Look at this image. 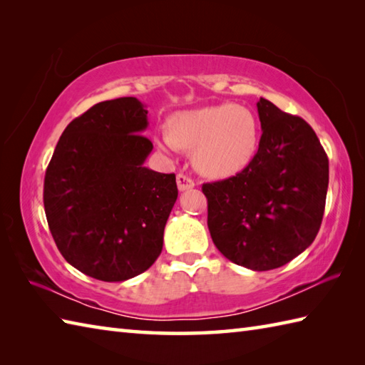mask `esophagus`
Listing matches in <instances>:
<instances>
[{
	"label": "esophagus",
	"instance_id": "esophagus-1",
	"mask_svg": "<svg viewBox=\"0 0 365 365\" xmlns=\"http://www.w3.org/2000/svg\"><path fill=\"white\" fill-rule=\"evenodd\" d=\"M177 187L180 191H187L195 187V182L187 174H177Z\"/></svg>",
	"mask_w": 365,
	"mask_h": 365
}]
</instances>
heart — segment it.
Wrapping results in <instances>:
<instances>
[{
  "label": "heart",
  "mask_w": 365,
  "mask_h": 365,
  "mask_svg": "<svg viewBox=\"0 0 365 365\" xmlns=\"http://www.w3.org/2000/svg\"><path fill=\"white\" fill-rule=\"evenodd\" d=\"M259 144V125L250 108L224 103L173 115L169 131L157 136L161 150L195 149V165L213 178L232 177L250 165Z\"/></svg>",
  "instance_id": "1"
}]
</instances>
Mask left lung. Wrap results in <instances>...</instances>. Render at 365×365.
Returning a JSON list of instances; mask_svg holds the SVG:
<instances>
[{"label":"left lung","mask_w":365,"mask_h":365,"mask_svg":"<svg viewBox=\"0 0 365 365\" xmlns=\"http://www.w3.org/2000/svg\"><path fill=\"white\" fill-rule=\"evenodd\" d=\"M259 150L242 173L204 183L208 230L230 262L254 271L289 263L319 234L329 161L309 123L257 102Z\"/></svg>","instance_id":"1"}]
</instances>
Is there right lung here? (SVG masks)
<instances>
[{
	"instance_id": "obj_1",
	"label": "right lung",
	"mask_w": 365,
	"mask_h": 365,
	"mask_svg": "<svg viewBox=\"0 0 365 365\" xmlns=\"http://www.w3.org/2000/svg\"><path fill=\"white\" fill-rule=\"evenodd\" d=\"M135 97L94 105L66 127L43 182L46 221L63 257L98 281L149 269L177 200L175 174L144 166L153 149Z\"/></svg>"
}]
</instances>
